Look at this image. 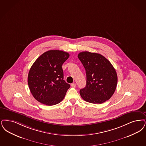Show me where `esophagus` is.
I'll use <instances>...</instances> for the list:
<instances>
[{"label": "esophagus", "instance_id": "1", "mask_svg": "<svg viewBox=\"0 0 146 146\" xmlns=\"http://www.w3.org/2000/svg\"><path fill=\"white\" fill-rule=\"evenodd\" d=\"M76 83H73V84H71V86H72V88H76Z\"/></svg>", "mask_w": 146, "mask_h": 146}]
</instances>
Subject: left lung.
<instances>
[{"label":"left lung","mask_w":146,"mask_h":146,"mask_svg":"<svg viewBox=\"0 0 146 146\" xmlns=\"http://www.w3.org/2000/svg\"><path fill=\"white\" fill-rule=\"evenodd\" d=\"M86 73V85L80 90L82 98L102 104L110 99L117 84L116 72L110 62L100 54L80 52L78 55Z\"/></svg>","instance_id":"obj_1"}]
</instances>
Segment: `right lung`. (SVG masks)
Segmentation results:
<instances>
[{
	"instance_id": "add662e5",
	"label": "right lung",
	"mask_w": 146,
	"mask_h": 146,
	"mask_svg": "<svg viewBox=\"0 0 146 146\" xmlns=\"http://www.w3.org/2000/svg\"><path fill=\"white\" fill-rule=\"evenodd\" d=\"M68 52L50 50L40 56L30 69L28 83L33 97L44 105L60 103L70 85L64 80L62 64L68 59Z\"/></svg>"
}]
</instances>
